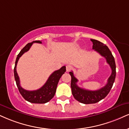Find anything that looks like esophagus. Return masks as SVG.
<instances>
[{"instance_id":"obj_1","label":"esophagus","mask_w":129,"mask_h":129,"mask_svg":"<svg viewBox=\"0 0 129 129\" xmlns=\"http://www.w3.org/2000/svg\"><path fill=\"white\" fill-rule=\"evenodd\" d=\"M72 69H73L72 66H70V65H67V66H66V70H67V71H71Z\"/></svg>"}]
</instances>
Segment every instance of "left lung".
<instances>
[{
	"instance_id": "8db88e82",
	"label": "left lung",
	"mask_w": 129,
	"mask_h": 129,
	"mask_svg": "<svg viewBox=\"0 0 129 129\" xmlns=\"http://www.w3.org/2000/svg\"><path fill=\"white\" fill-rule=\"evenodd\" d=\"M92 42V49L100 53L106 59V62L111 67L112 73L108 80L106 85L103 88L96 91H91L79 87L77 85L78 80L74 77L73 71L69 73L71 77V88L72 94L76 100L83 104H92L99 102L109 94L112 87L116 76V65L112 54L108 46L96 40L91 39Z\"/></svg>"
}]
</instances>
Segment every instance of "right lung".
I'll return each mask as SVG.
<instances>
[{
	"label": "right lung",
	"mask_w": 129,
	"mask_h": 129,
	"mask_svg": "<svg viewBox=\"0 0 129 129\" xmlns=\"http://www.w3.org/2000/svg\"><path fill=\"white\" fill-rule=\"evenodd\" d=\"M34 43H40V44L42 43L40 41H34L32 43H28L23 48V49L20 51L17 55L15 60V67L14 69V77L18 91L26 100L32 103H46L49 102L55 95L59 80L62 74L66 71V66H63L58 70L54 71L50 76L45 84L40 89L34 91H27L23 89L20 84V79L16 70L17 64L20 57L23 55V53L27 52L30 49L32 44Z\"/></svg>",
	"instance_id": "right-lung-1"
}]
</instances>
